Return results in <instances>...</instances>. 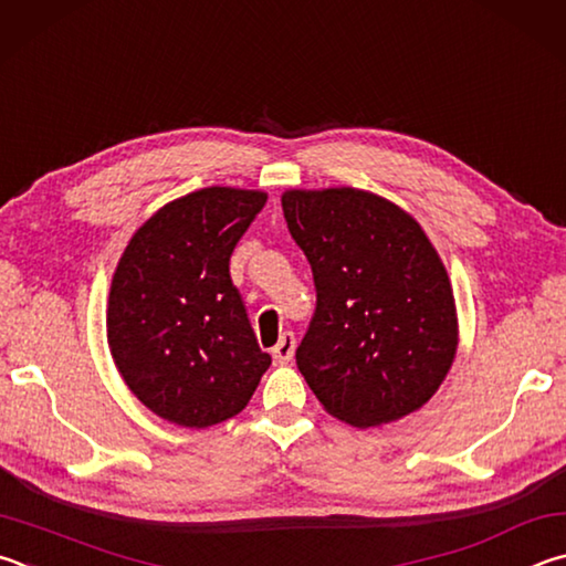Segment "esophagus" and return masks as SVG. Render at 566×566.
Masks as SVG:
<instances>
[{
  "mask_svg": "<svg viewBox=\"0 0 566 566\" xmlns=\"http://www.w3.org/2000/svg\"><path fill=\"white\" fill-rule=\"evenodd\" d=\"M293 353H295V335L293 333H283L281 340H277L275 348H273L275 363H281V365L291 363L293 360Z\"/></svg>",
  "mask_w": 566,
  "mask_h": 566,
  "instance_id": "esophagus-1",
  "label": "esophagus"
}]
</instances>
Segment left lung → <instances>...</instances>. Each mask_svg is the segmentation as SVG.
Returning a JSON list of instances; mask_svg holds the SVG:
<instances>
[{
    "instance_id": "8db88e82",
    "label": "left lung",
    "mask_w": 566,
    "mask_h": 566,
    "mask_svg": "<svg viewBox=\"0 0 566 566\" xmlns=\"http://www.w3.org/2000/svg\"><path fill=\"white\" fill-rule=\"evenodd\" d=\"M281 203L315 283V313L295 350L315 398L355 428L422 408L454 360L458 315L420 223L358 188L285 191Z\"/></svg>"
}]
</instances>
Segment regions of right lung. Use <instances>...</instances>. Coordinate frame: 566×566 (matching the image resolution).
<instances>
[{
  "instance_id": "obj_1",
  "label": "right lung",
  "mask_w": 566,
  "mask_h": 566,
  "mask_svg": "<svg viewBox=\"0 0 566 566\" xmlns=\"http://www.w3.org/2000/svg\"><path fill=\"white\" fill-rule=\"evenodd\" d=\"M265 193L211 186L176 198L128 241L108 293V348L138 400L181 428L241 412L271 355L261 350L231 253Z\"/></svg>"
}]
</instances>
